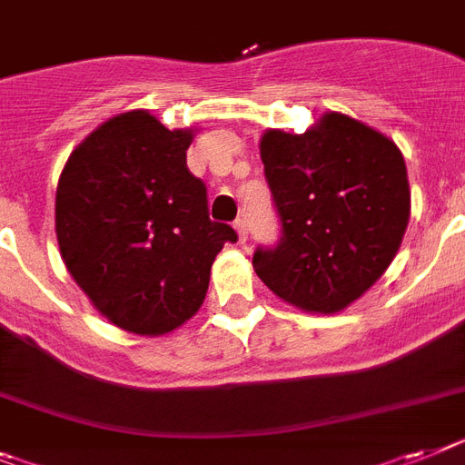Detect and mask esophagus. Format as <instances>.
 Listing matches in <instances>:
<instances>
[{"label":"esophagus","instance_id":"34e87169","mask_svg":"<svg viewBox=\"0 0 465 465\" xmlns=\"http://www.w3.org/2000/svg\"><path fill=\"white\" fill-rule=\"evenodd\" d=\"M233 229H236V233H239V243H245V241H248V229H245V222L236 220L233 222Z\"/></svg>","mask_w":465,"mask_h":465}]
</instances>
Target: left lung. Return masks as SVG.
Masks as SVG:
<instances>
[{"label":"left lung","mask_w":465,"mask_h":465,"mask_svg":"<svg viewBox=\"0 0 465 465\" xmlns=\"http://www.w3.org/2000/svg\"><path fill=\"white\" fill-rule=\"evenodd\" d=\"M264 177L283 239L252 267L288 305L314 314L350 307L395 260L409 214L404 155L345 113H323L302 134L264 130Z\"/></svg>","instance_id":"left-lung-1"}]
</instances>
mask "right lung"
<instances>
[{
    "label": "right lung",
    "instance_id": "right-lung-1",
    "mask_svg": "<svg viewBox=\"0 0 465 465\" xmlns=\"http://www.w3.org/2000/svg\"><path fill=\"white\" fill-rule=\"evenodd\" d=\"M198 130L148 111L101 123L65 160L56 239L65 269L118 329L165 335L201 310L232 226L210 222L205 184L186 167Z\"/></svg>",
    "mask_w": 465,
    "mask_h": 465
}]
</instances>
